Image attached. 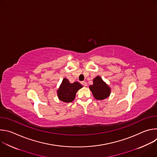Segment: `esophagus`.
<instances>
[{
    "label": "esophagus",
    "mask_w": 157,
    "mask_h": 157,
    "mask_svg": "<svg viewBox=\"0 0 157 157\" xmlns=\"http://www.w3.org/2000/svg\"><path fill=\"white\" fill-rule=\"evenodd\" d=\"M81 83V84H82V86H87V82H86V81H82Z\"/></svg>",
    "instance_id": "1"
}]
</instances>
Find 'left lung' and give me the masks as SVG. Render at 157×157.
<instances>
[{
    "instance_id": "obj_1",
    "label": "left lung",
    "mask_w": 157,
    "mask_h": 157,
    "mask_svg": "<svg viewBox=\"0 0 157 157\" xmlns=\"http://www.w3.org/2000/svg\"><path fill=\"white\" fill-rule=\"evenodd\" d=\"M94 98L98 100H103L108 98L110 93V88L98 76L93 79V84L89 86Z\"/></svg>"
}]
</instances>
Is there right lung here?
Wrapping results in <instances>:
<instances>
[{
    "label": "right lung",
    "instance_id": "right-lung-1",
    "mask_svg": "<svg viewBox=\"0 0 157 157\" xmlns=\"http://www.w3.org/2000/svg\"><path fill=\"white\" fill-rule=\"evenodd\" d=\"M82 87V86L79 82L70 83L68 79L64 78L57 91L58 97L64 102H71L75 99L77 91Z\"/></svg>",
    "mask_w": 157,
    "mask_h": 157
}]
</instances>
